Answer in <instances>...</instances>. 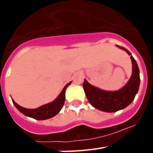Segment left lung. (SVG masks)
Wrapping results in <instances>:
<instances>
[{"label": "left lung", "instance_id": "obj_1", "mask_svg": "<svg viewBox=\"0 0 153 153\" xmlns=\"http://www.w3.org/2000/svg\"><path fill=\"white\" fill-rule=\"evenodd\" d=\"M117 47L124 50L130 56L132 73L128 83L117 91H105L92 86L84 79L83 89L90 103L96 109L106 113H113L128 106L134 100L140 87V70L137 63L130 52L125 47Z\"/></svg>", "mask_w": 153, "mask_h": 153}]
</instances>
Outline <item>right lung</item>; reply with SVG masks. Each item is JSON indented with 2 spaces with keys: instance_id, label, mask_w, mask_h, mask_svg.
<instances>
[{
  "instance_id": "1",
  "label": "right lung",
  "mask_w": 153,
  "mask_h": 153,
  "mask_svg": "<svg viewBox=\"0 0 153 153\" xmlns=\"http://www.w3.org/2000/svg\"><path fill=\"white\" fill-rule=\"evenodd\" d=\"M70 83H71V82L67 83L63 87V90L60 93V95L58 96L57 98L54 101H53L50 103L45 104L44 106H40V107L36 108V109H26V108L22 107L20 105H18L13 100H12V101H13V103L14 104V106H16V108L18 109L19 111L24 115H25V116H27V117H31V118L38 120H47V119L52 118L54 116H56L61 110L65 102V91H66V89L67 88V86Z\"/></svg>"
}]
</instances>
